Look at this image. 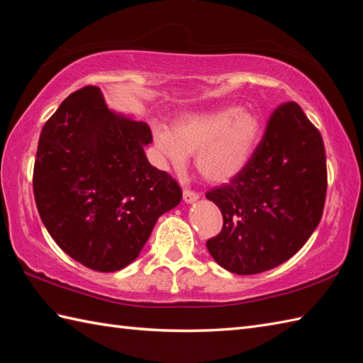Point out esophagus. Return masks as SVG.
<instances>
[{"label":"esophagus","mask_w":363,"mask_h":363,"mask_svg":"<svg viewBox=\"0 0 363 363\" xmlns=\"http://www.w3.org/2000/svg\"><path fill=\"white\" fill-rule=\"evenodd\" d=\"M182 198H184V201H186V203H195L196 199L199 198V195L194 190L186 189V190H184V194H182Z\"/></svg>","instance_id":"esophagus-1"}]
</instances>
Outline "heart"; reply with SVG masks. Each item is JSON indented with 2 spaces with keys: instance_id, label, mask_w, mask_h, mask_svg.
<instances>
[{
  "instance_id": "obj_1",
  "label": "heart",
  "mask_w": 363,
  "mask_h": 363,
  "mask_svg": "<svg viewBox=\"0 0 363 363\" xmlns=\"http://www.w3.org/2000/svg\"><path fill=\"white\" fill-rule=\"evenodd\" d=\"M260 137V118L238 106L184 115L172 130L157 128L154 134L167 164L179 172L195 154L196 169L215 184L228 182L243 172Z\"/></svg>"
}]
</instances>
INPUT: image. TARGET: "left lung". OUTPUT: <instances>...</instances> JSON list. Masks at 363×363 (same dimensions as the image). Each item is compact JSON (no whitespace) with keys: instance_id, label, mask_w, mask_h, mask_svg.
<instances>
[{"instance_id":"left-lung-1","label":"left lung","mask_w":363,"mask_h":363,"mask_svg":"<svg viewBox=\"0 0 363 363\" xmlns=\"http://www.w3.org/2000/svg\"><path fill=\"white\" fill-rule=\"evenodd\" d=\"M328 169L320 130L293 101L269 117L250 164L229 184L207 191L223 228L206 246L220 267L257 274L303 248L325 209Z\"/></svg>"}]
</instances>
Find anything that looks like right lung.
Masks as SVG:
<instances>
[{
    "instance_id": "add662e5",
    "label": "right lung",
    "mask_w": 363,
    "mask_h": 363,
    "mask_svg": "<svg viewBox=\"0 0 363 363\" xmlns=\"http://www.w3.org/2000/svg\"><path fill=\"white\" fill-rule=\"evenodd\" d=\"M151 129L82 87L45 123L33 187L37 211L59 248L84 267L112 273L137 259L162 213L181 203L172 176L152 167Z\"/></svg>"
}]
</instances>
